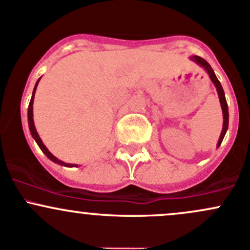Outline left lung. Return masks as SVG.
I'll return each mask as SVG.
<instances>
[{"mask_svg": "<svg viewBox=\"0 0 250 250\" xmlns=\"http://www.w3.org/2000/svg\"><path fill=\"white\" fill-rule=\"evenodd\" d=\"M191 60H192V62H197L200 66H202L203 69L206 70L207 72H208V75H209V77H210L211 82L214 83V85L216 87V90H218V95H219V99H220L221 109H223V117H224L223 130H221L220 138H219L218 145H216V147H219V146L221 145V141H223L224 137H225V134H226V130H228V128H229V107H228V103H226V99H225V93H224L223 87H221L220 82H219V80L216 78L215 74H214L211 66L208 64V62H206V60L203 59V58L198 57V55H193V57H191Z\"/></svg>", "mask_w": 250, "mask_h": 250, "instance_id": "8db88e82", "label": "left lung"}]
</instances>
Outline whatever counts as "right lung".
Masks as SVG:
<instances>
[{"label": "right lung", "mask_w": 250, "mask_h": 250, "mask_svg": "<svg viewBox=\"0 0 250 250\" xmlns=\"http://www.w3.org/2000/svg\"><path fill=\"white\" fill-rule=\"evenodd\" d=\"M40 80L41 78H39L36 82V84H35V88H34V92H32V97H31V100H30V104H29V109H27V121H29V128H30V132H31V135L32 138H34L35 141L37 143V145L40 146V148L42 150V152L44 153V155L47 156L48 158H49L50 161H53V162L58 163V165H62V166H65V167H72V166H75V167H78L76 165H70V163H65L62 162V161L58 160L55 156H53L52 153L48 151V148L46 147V145H44L43 143H42L41 138H40L39 133H37L36 128H35V125H34V118H32V116H34V113H32V105H34V98H35V92H36V88H37V84H39Z\"/></svg>", "instance_id": "right-lung-1"}]
</instances>
